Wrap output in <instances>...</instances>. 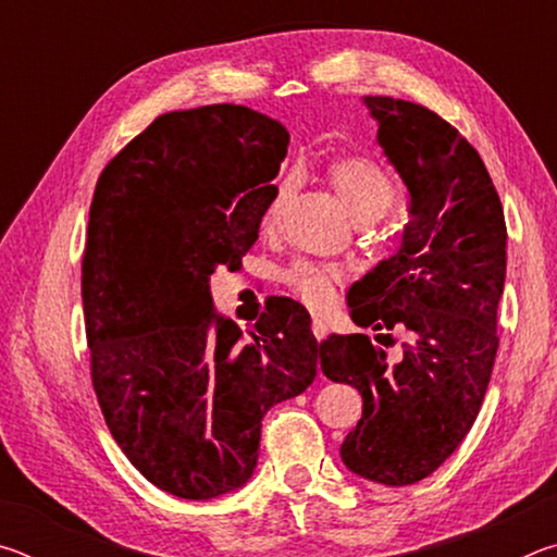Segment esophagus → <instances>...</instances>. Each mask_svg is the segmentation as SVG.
Masks as SVG:
<instances>
[{
    "label": "esophagus",
    "mask_w": 557,
    "mask_h": 557,
    "mask_svg": "<svg viewBox=\"0 0 557 557\" xmlns=\"http://www.w3.org/2000/svg\"><path fill=\"white\" fill-rule=\"evenodd\" d=\"M312 334L317 336V342H322V338L326 336V326H324L322 319H317V317H314V322H312Z\"/></svg>",
    "instance_id": "1"
}]
</instances>
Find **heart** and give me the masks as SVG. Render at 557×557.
I'll use <instances>...</instances> for the list:
<instances>
[{
	"label": "heart",
	"instance_id": "b5f03b06",
	"mask_svg": "<svg viewBox=\"0 0 557 557\" xmlns=\"http://www.w3.org/2000/svg\"><path fill=\"white\" fill-rule=\"evenodd\" d=\"M326 182L334 188V194L338 196V201L344 203V209L348 215L358 223V221H379L381 215L391 209L393 203V184L388 174L383 169L371 162L366 157H336L326 164ZM289 186L280 184L272 194V199L265 209V215H262V223L272 225L277 221V215L282 211V203L287 199ZM338 275L336 270L324 268V265H314V262H297L292 268L285 282L289 289L305 301L309 307H326L334 297V287L338 285Z\"/></svg>",
	"mask_w": 557,
	"mask_h": 557
}]
</instances>
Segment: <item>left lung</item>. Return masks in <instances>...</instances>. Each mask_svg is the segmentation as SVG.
<instances>
[{
    "label": "left lung",
    "mask_w": 557,
    "mask_h": 557,
    "mask_svg": "<svg viewBox=\"0 0 557 557\" xmlns=\"http://www.w3.org/2000/svg\"><path fill=\"white\" fill-rule=\"evenodd\" d=\"M379 145L408 188L400 250L348 289L354 324L319 344L326 379L361 393L363 414L342 445L354 474L385 486L430 476L474 425L498 348L506 221L482 157L437 112L366 96Z\"/></svg>",
    "instance_id": "1"
}]
</instances>
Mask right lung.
<instances>
[{
    "instance_id": "add662e5",
    "label": "right lung",
    "mask_w": 557,
    "mask_h": 557,
    "mask_svg": "<svg viewBox=\"0 0 557 557\" xmlns=\"http://www.w3.org/2000/svg\"><path fill=\"white\" fill-rule=\"evenodd\" d=\"M289 132L243 106L159 115L102 169L83 252L90 375L112 437L162 492L206 502L258 465L265 412L317 375L297 301L245 338L211 275L258 240Z\"/></svg>"
}]
</instances>
